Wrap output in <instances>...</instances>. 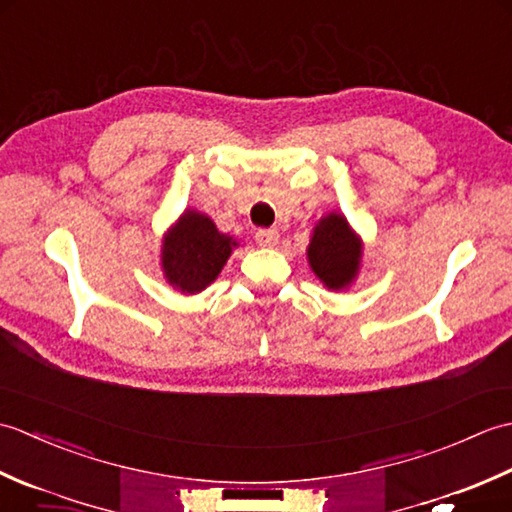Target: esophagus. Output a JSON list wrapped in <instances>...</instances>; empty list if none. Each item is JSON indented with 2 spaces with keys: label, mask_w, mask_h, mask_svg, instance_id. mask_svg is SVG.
<instances>
[{
  "label": "esophagus",
  "mask_w": 512,
  "mask_h": 512,
  "mask_svg": "<svg viewBox=\"0 0 512 512\" xmlns=\"http://www.w3.org/2000/svg\"><path fill=\"white\" fill-rule=\"evenodd\" d=\"M255 239H257L259 246L273 248L279 242V231H277V228H262V231H257Z\"/></svg>",
  "instance_id": "34e87169"
}]
</instances>
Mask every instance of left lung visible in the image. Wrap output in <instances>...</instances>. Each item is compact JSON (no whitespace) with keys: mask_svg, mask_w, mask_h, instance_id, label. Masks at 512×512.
<instances>
[{"mask_svg":"<svg viewBox=\"0 0 512 512\" xmlns=\"http://www.w3.org/2000/svg\"><path fill=\"white\" fill-rule=\"evenodd\" d=\"M310 270L321 284L341 292L350 288L363 262V239L339 211L325 213L314 224L306 250Z\"/></svg>","mask_w":512,"mask_h":512,"instance_id":"8db88e82","label":"left lung"}]
</instances>
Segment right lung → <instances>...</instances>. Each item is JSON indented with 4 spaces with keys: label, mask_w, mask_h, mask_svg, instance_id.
<instances>
[{
    "label": "right lung",
    "mask_w": 512,
    "mask_h": 512,
    "mask_svg": "<svg viewBox=\"0 0 512 512\" xmlns=\"http://www.w3.org/2000/svg\"><path fill=\"white\" fill-rule=\"evenodd\" d=\"M239 242L222 233L206 213L184 209L160 244V268L167 284L180 295H198L222 273Z\"/></svg>",
    "instance_id": "1"
}]
</instances>
